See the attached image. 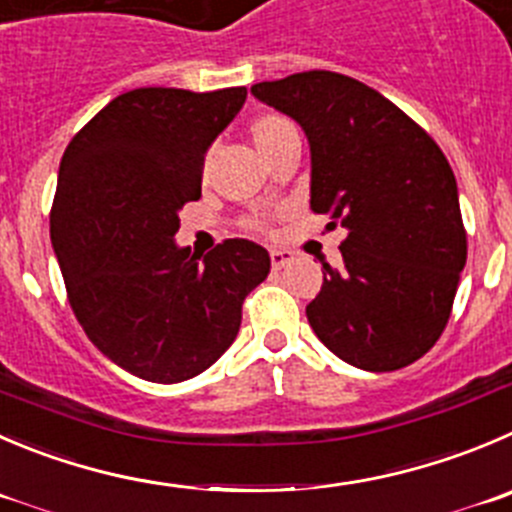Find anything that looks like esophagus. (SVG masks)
<instances>
[{"instance_id": "34e87169", "label": "esophagus", "mask_w": 512, "mask_h": 512, "mask_svg": "<svg viewBox=\"0 0 512 512\" xmlns=\"http://www.w3.org/2000/svg\"><path fill=\"white\" fill-rule=\"evenodd\" d=\"M291 251H286V248H271V266H274L276 271L284 269L286 264H291Z\"/></svg>"}]
</instances>
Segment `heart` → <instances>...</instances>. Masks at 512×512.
Instances as JSON below:
<instances>
[{
    "label": "heart",
    "mask_w": 512,
    "mask_h": 512,
    "mask_svg": "<svg viewBox=\"0 0 512 512\" xmlns=\"http://www.w3.org/2000/svg\"><path fill=\"white\" fill-rule=\"evenodd\" d=\"M286 120L284 118H276V115H264V118L256 120V125H253V140H256V145L266 143V140L271 138L274 133H279L281 128H286Z\"/></svg>",
    "instance_id": "1"
}]
</instances>
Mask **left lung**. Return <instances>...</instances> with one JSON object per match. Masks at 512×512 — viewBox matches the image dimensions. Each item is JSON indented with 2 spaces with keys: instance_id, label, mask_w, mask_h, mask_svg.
Listing matches in <instances>:
<instances>
[{
  "instance_id": "8db88e82",
  "label": "left lung",
  "mask_w": 512,
  "mask_h": 512,
  "mask_svg": "<svg viewBox=\"0 0 512 512\" xmlns=\"http://www.w3.org/2000/svg\"><path fill=\"white\" fill-rule=\"evenodd\" d=\"M251 95L309 140L311 211L347 228L342 266L306 306L316 337L367 372L420 359L450 319L467 241L450 163L394 102L354 77L311 70Z\"/></svg>"
}]
</instances>
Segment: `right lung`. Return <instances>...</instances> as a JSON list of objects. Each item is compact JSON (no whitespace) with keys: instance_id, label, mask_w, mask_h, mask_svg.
Here are the masks:
<instances>
[{"instance_id":"right-lung-1","label":"right lung","mask_w":512,"mask_h":512,"mask_svg":"<svg viewBox=\"0 0 512 512\" xmlns=\"http://www.w3.org/2000/svg\"><path fill=\"white\" fill-rule=\"evenodd\" d=\"M243 102L246 87H140L107 102L62 155L50 238L72 311L110 362L148 382L206 372L269 276V251L246 238L203 259L175 243L208 148Z\"/></svg>"}]
</instances>
